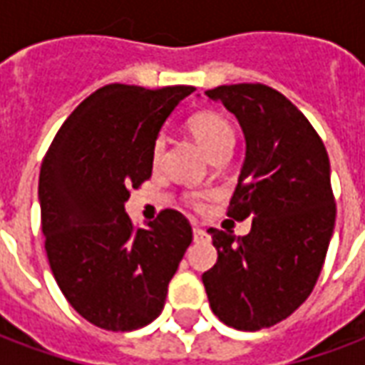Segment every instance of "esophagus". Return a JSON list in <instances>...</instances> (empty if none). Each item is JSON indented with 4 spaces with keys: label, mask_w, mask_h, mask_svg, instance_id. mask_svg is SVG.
Segmentation results:
<instances>
[{
    "label": "esophagus",
    "mask_w": 365,
    "mask_h": 365,
    "mask_svg": "<svg viewBox=\"0 0 365 365\" xmlns=\"http://www.w3.org/2000/svg\"><path fill=\"white\" fill-rule=\"evenodd\" d=\"M209 237V235H207L205 230L201 229V227H193V238H195V240H201V238H207Z\"/></svg>",
    "instance_id": "34e87169"
}]
</instances>
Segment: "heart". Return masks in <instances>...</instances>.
I'll list each match as a JSON object with an SVG mask.
<instances>
[{
	"instance_id": "b5f03b06",
	"label": "heart",
	"mask_w": 365,
	"mask_h": 365,
	"mask_svg": "<svg viewBox=\"0 0 365 365\" xmlns=\"http://www.w3.org/2000/svg\"><path fill=\"white\" fill-rule=\"evenodd\" d=\"M185 127L193 136V140L201 146V150L205 152L211 160L229 156L235 144V128L222 115L215 111H199L191 115ZM162 156V140L154 144L152 148V162L158 164Z\"/></svg>"
}]
</instances>
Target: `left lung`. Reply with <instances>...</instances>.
I'll return each instance as SVG.
<instances>
[{"label": "left lung", "instance_id": "1", "mask_svg": "<svg viewBox=\"0 0 365 365\" xmlns=\"http://www.w3.org/2000/svg\"><path fill=\"white\" fill-rule=\"evenodd\" d=\"M205 96L245 133L229 217H252V229L238 238L209 229L219 258L201 279L219 321L268 329L305 303L321 275L336 219L329 154L305 115L264 83L219 86Z\"/></svg>", "mask_w": 365, "mask_h": 365}]
</instances>
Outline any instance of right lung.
Here are the masks:
<instances>
[{
	"instance_id": "1",
	"label": "right lung",
	"mask_w": 365,
	"mask_h": 365,
	"mask_svg": "<svg viewBox=\"0 0 365 365\" xmlns=\"http://www.w3.org/2000/svg\"><path fill=\"white\" fill-rule=\"evenodd\" d=\"M191 91L99 88L64 120L43 160L38 201L52 275L68 303L99 329L125 332L154 321L191 245L180 211H162L146 229L125 213L128 190L152 175L160 128Z\"/></svg>"
}]
</instances>
